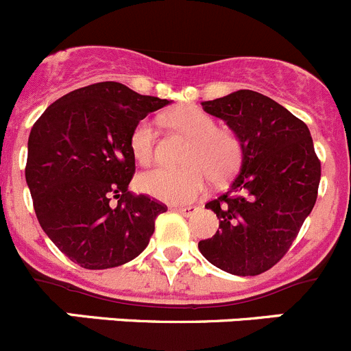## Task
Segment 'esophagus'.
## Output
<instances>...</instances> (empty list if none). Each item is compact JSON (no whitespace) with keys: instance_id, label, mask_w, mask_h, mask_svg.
<instances>
[{"instance_id":"esophagus-1","label":"esophagus","mask_w":351,"mask_h":351,"mask_svg":"<svg viewBox=\"0 0 351 351\" xmlns=\"http://www.w3.org/2000/svg\"><path fill=\"white\" fill-rule=\"evenodd\" d=\"M176 210H178L179 213H182V215L191 217L193 213L198 212V206H193V205H188V206H176Z\"/></svg>"}]
</instances>
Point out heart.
<instances>
[{
  "label": "heart",
  "mask_w": 351,
  "mask_h": 351,
  "mask_svg": "<svg viewBox=\"0 0 351 351\" xmlns=\"http://www.w3.org/2000/svg\"><path fill=\"white\" fill-rule=\"evenodd\" d=\"M170 128L191 138L184 153V167H156L141 173L138 186L143 193L167 203H189L205 193L210 178L217 182L229 179L241 160L238 136L215 122L198 106H181L163 117ZM155 123L145 119L132 131L129 146L139 165H149L155 156Z\"/></svg>",
  "instance_id": "heart-1"
}]
</instances>
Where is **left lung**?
Listing matches in <instances>:
<instances>
[{"mask_svg":"<svg viewBox=\"0 0 351 351\" xmlns=\"http://www.w3.org/2000/svg\"><path fill=\"white\" fill-rule=\"evenodd\" d=\"M202 105L238 136L241 167L228 191L205 205L219 229L198 248L226 272L258 276L288 253L315 205L320 162L312 136L285 106L250 89Z\"/></svg>","mask_w":351,"mask_h":351,"instance_id":"left-lung-1","label":"left lung"}]
</instances>
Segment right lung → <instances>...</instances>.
Instances as JSON below:
<instances>
[{"mask_svg":"<svg viewBox=\"0 0 351 351\" xmlns=\"http://www.w3.org/2000/svg\"><path fill=\"white\" fill-rule=\"evenodd\" d=\"M169 103L98 82L62 96L36 120L25 181L43 231L73 263L110 269L148 246L167 206L128 189L136 172L129 139L139 120Z\"/></svg>","mask_w":351,"mask_h":351,"instance_id":"add662e5","label":"right lung"}]
</instances>
